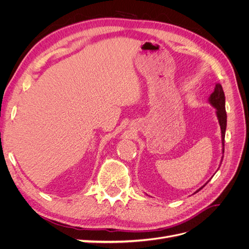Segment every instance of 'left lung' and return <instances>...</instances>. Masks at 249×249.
<instances>
[{
    "label": "left lung",
    "instance_id": "left-lung-1",
    "mask_svg": "<svg viewBox=\"0 0 249 249\" xmlns=\"http://www.w3.org/2000/svg\"><path fill=\"white\" fill-rule=\"evenodd\" d=\"M209 103L216 109V115H217L218 122H219L220 129H221V142H222V154H223L224 153L225 130H227V112H225V96H224L222 86L219 84V83H217V84L215 85V89H214L213 93L211 94L209 97ZM222 159H223V156H222ZM222 159H221V162H222ZM209 180L202 187H200L198 190L195 191L194 194L197 193L199 190H201L202 188L209 183Z\"/></svg>",
    "mask_w": 249,
    "mask_h": 249
}]
</instances>
